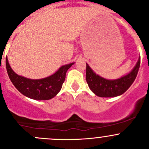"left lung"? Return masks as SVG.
<instances>
[{
  "label": "left lung",
  "instance_id": "left-lung-1",
  "mask_svg": "<svg viewBox=\"0 0 149 149\" xmlns=\"http://www.w3.org/2000/svg\"><path fill=\"white\" fill-rule=\"evenodd\" d=\"M141 58L130 73L116 80H107L94 73L86 63V79L90 89L100 97H113L123 94L132 85L139 72Z\"/></svg>",
  "mask_w": 149,
  "mask_h": 149
}]
</instances>
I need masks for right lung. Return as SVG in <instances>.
<instances>
[{
    "mask_svg": "<svg viewBox=\"0 0 149 149\" xmlns=\"http://www.w3.org/2000/svg\"><path fill=\"white\" fill-rule=\"evenodd\" d=\"M73 64L63 65L49 77L34 80L16 74L10 67L8 59H6L7 73L12 84L22 94L36 100H48L56 96L65 81L66 72Z\"/></svg>",
    "mask_w": 149,
    "mask_h": 149,
    "instance_id": "1",
    "label": "right lung"
}]
</instances>
